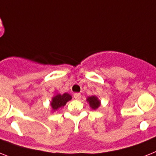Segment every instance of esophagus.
I'll return each instance as SVG.
<instances>
[{
	"label": "esophagus",
	"mask_w": 156,
	"mask_h": 156,
	"mask_svg": "<svg viewBox=\"0 0 156 156\" xmlns=\"http://www.w3.org/2000/svg\"><path fill=\"white\" fill-rule=\"evenodd\" d=\"M74 98L76 100H80L81 98V94L80 93H75L74 94Z\"/></svg>",
	"instance_id": "34e87169"
}]
</instances>
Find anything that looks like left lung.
Wrapping results in <instances>:
<instances>
[{"label":"left lung","mask_w":156,"mask_h":156,"mask_svg":"<svg viewBox=\"0 0 156 156\" xmlns=\"http://www.w3.org/2000/svg\"><path fill=\"white\" fill-rule=\"evenodd\" d=\"M87 102L89 104L90 108L92 110H97L101 105L100 100L96 96H92L87 97Z\"/></svg>","instance_id":"8db88e82"}]
</instances>
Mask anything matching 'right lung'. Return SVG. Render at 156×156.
Wrapping results in <instances>:
<instances>
[{
    "label": "right lung",
    "instance_id": "1",
    "mask_svg": "<svg viewBox=\"0 0 156 156\" xmlns=\"http://www.w3.org/2000/svg\"><path fill=\"white\" fill-rule=\"evenodd\" d=\"M72 96L70 94L65 93L60 94L56 93L52 97V100L50 101V106L52 108V112H54L56 111L59 110L60 108H63L67 102H69V100H72Z\"/></svg>",
    "mask_w": 156,
    "mask_h": 156
}]
</instances>
